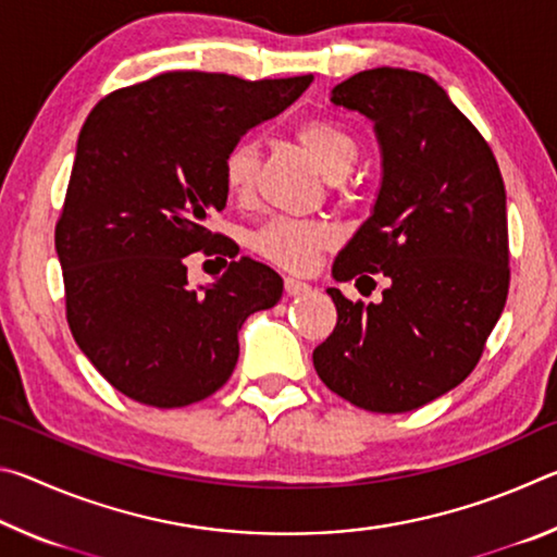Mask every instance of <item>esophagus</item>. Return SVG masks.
I'll use <instances>...</instances> for the list:
<instances>
[{
	"label": "esophagus",
	"instance_id": "1",
	"mask_svg": "<svg viewBox=\"0 0 557 557\" xmlns=\"http://www.w3.org/2000/svg\"><path fill=\"white\" fill-rule=\"evenodd\" d=\"M285 292H287L289 297L307 295V292H309V285H307V282H301V280H295V277H285Z\"/></svg>",
	"mask_w": 557,
	"mask_h": 557
}]
</instances>
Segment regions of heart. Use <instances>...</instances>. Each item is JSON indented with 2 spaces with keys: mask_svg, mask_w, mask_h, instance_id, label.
<instances>
[{
  "mask_svg": "<svg viewBox=\"0 0 557 557\" xmlns=\"http://www.w3.org/2000/svg\"><path fill=\"white\" fill-rule=\"evenodd\" d=\"M297 143L312 154L326 176H344L354 166L358 147L351 132L332 117H309L295 127ZM258 174V147L252 139H238L223 157V184L231 199H245ZM338 238L329 221L270 219L250 235V250L285 270L312 268L319 250L332 248Z\"/></svg>",
  "mask_w": 557,
  "mask_h": 557,
  "instance_id": "heart-1",
  "label": "heart"
}]
</instances>
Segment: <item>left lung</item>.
Returning a JSON list of instances; mask_svg holds the SVG:
<instances>
[{
  "label": "left lung",
  "instance_id": "obj_1",
  "mask_svg": "<svg viewBox=\"0 0 557 557\" xmlns=\"http://www.w3.org/2000/svg\"><path fill=\"white\" fill-rule=\"evenodd\" d=\"M373 122L383 178L371 219L332 268L388 277L379 305L336 287V326L314 348L329 391L371 412H408L474 371L508 295L506 188L479 129L425 73L373 69L332 90ZM375 285V282H373Z\"/></svg>",
  "mask_w": 557,
  "mask_h": 557
}]
</instances>
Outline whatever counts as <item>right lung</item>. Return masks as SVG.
<instances>
[{"mask_svg": "<svg viewBox=\"0 0 557 557\" xmlns=\"http://www.w3.org/2000/svg\"><path fill=\"white\" fill-rule=\"evenodd\" d=\"M312 81L174 71L90 110L55 252L75 344L127 398L152 408L209 398L238 363L245 319L280 301L282 277L250 258L191 289L186 256H233L231 240L206 228L228 199L223 157Z\"/></svg>", "mask_w": 557, "mask_h": 557, "instance_id": "obj_1", "label": "right lung"}]
</instances>
